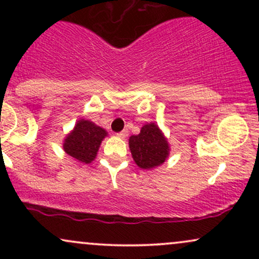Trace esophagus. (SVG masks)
I'll use <instances>...</instances> for the list:
<instances>
[{
    "label": "esophagus",
    "mask_w": 259,
    "mask_h": 259,
    "mask_svg": "<svg viewBox=\"0 0 259 259\" xmlns=\"http://www.w3.org/2000/svg\"><path fill=\"white\" fill-rule=\"evenodd\" d=\"M127 134H129V132H127V129H124L123 132L118 133L117 136H118V138H120V139H125L126 136H127Z\"/></svg>",
    "instance_id": "esophagus-1"
}]
</instances>
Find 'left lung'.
<instances>
[{"mask_svg":"<svg viewBox=\"0 0 259 259\" xmlns=\"http://www.w3.org/2000/svg\"><path fill=\"white\" fill-rule=\"evenodd\" d=\"M130 152L141 169H153L163 164L169 156L168 140L154 123L145 124L139 135L129 138Z\"/></svg>","mask_w":259,"mask_h":259,"instance_id":"obj_1","label":"left lung"}]
</instances>
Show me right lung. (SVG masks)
<instances>
[{"instance_id":"add662e5","label":"right lung","mask_w":259,"mask_h":259,"mask_svg":"<svg viewBox=\"0 0 259 259\" xmlns=\"http://www.w3.org/2000/svg\"><path fill=\"white\" fill-rule=\"evenodd\" d=\"M107 132L90 120L80 119L64 139L63 150L76 162L91 163L96 158L101 142Z\"/></svg>"}]
</instances>
